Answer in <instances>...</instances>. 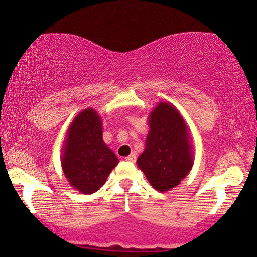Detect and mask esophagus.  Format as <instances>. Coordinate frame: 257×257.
Instances as JSON below:
<instances>
[{
    "label": "esophagus",
    "instance_id": "34e87169",
    "mask_svg": "<svg viewBox=\"0 0 257 257\" xmlns=\"http://www.w3.org/2000/svg\"><path fill=\"white\" fill-rule=\"evenodd\" d=\"M125 161H129V162H135V161H136V154H130L129 156H127V158H125Z\"/></svg>",
    "mask_w": 257,
    "mask_h": 257
}]
</instances>
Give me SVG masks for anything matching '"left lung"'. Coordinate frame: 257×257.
Segmentation results:
<instances>
[{"mask_svg": "<svg viewBox=\"0 0 257 257\" xmlns=\"http://www.w3.org/2000/svg\"><path fill=\"white\" fill-rule=\"evenodd\" d=\"M150 130L137 165L160 193L175 188L194 164L189 129L171 103L160 102L149 115Z\"/></svg>", "mask_w": 257, "mask_h": 257, "instance_id": "8db88e82", "label": "left lung"}]
</instances>
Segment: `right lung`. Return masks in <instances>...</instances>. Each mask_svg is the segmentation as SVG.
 <instances>
[{
  "mask_svg": "<svg viewBox=\"0 0 257 257\" xmlns=\"http://www.w3.org/2000/svg\"><path fill=\"white\" fill-rule=\"evenodd\" d=\"M102 135L101 115L88 107L75 116L63 142L61 167L69 185L82 194L97 191L119 163Z\"/></svg>",
  "mask_w": 257,
  "mask_h": 257,
  "instance_id": "1",
  "label": "right lung"
}]
</instances>
